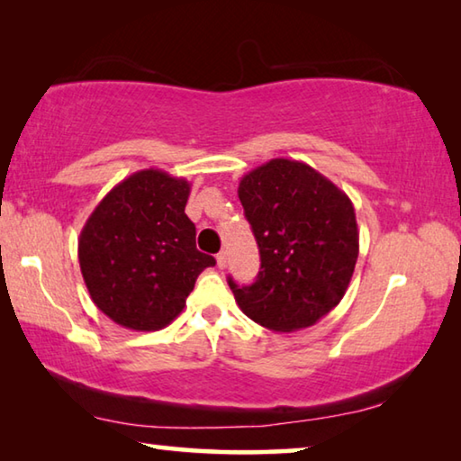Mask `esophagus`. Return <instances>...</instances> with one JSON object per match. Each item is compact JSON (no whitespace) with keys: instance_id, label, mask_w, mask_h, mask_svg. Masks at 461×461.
I'll use <instances>...</instances> for the list:
<instances>
[{"instance_id":"34e87169","label":"esophagus","mask_w":461,"mask_h":461,"mask_svg":"<svg viewBox=\"0 0 461 461\" xmlns=\"http://www.w3.org/2000/svg\"><path fill=\"white\" fill-rule=\"evenodd\" d=\"M217 267H220V268L228 267V252H220V254H217Z\"/></svg>"}]
</instances>
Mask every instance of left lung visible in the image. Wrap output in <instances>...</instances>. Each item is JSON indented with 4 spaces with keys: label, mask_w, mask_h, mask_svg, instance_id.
<instances>
[{
    "label": "left lung",
    "mask_w": 461,
    "mask_h": 461,
    "mask_svg": "<svg viewBox=\"0 0 461 461\" xmlns=\"http://www.w3.org/2000/svg\"><path fill=\"white\" fill-rule=\"evenodd\" d=\"M238 197L260 249L256 283L228 278L240 309L272 331L315 325L352 280L360 233L354 205L305 162L272 158L241 176Z\"/></svg>",
    "instance_id": "left-lung-1"
}]
</instances>
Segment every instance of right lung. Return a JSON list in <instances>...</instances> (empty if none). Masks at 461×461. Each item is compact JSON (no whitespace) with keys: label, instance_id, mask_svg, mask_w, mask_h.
<instances>
[{"label":"right lung","instance_id":"obj_1","mask_svg":"<svg viewBox=\"0 0 461 461\" xmlns=\"http://www.w3.org/2000/svg\"><path fill=\"white\" fill-rule=\"evenodd\" d=\"M191 185L146 168L115 185L79 238L81 275L99 311L126 330L156 331L181 313L215 258L194 246Z\"/></svg>","mask_w":461,"mask_h":461}]
</instances>
